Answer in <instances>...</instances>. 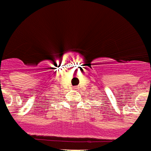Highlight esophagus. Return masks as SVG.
Here are the masks:
<instances>
[{"mask_svg": "<svg viewBox=\"0 0 151 151\" xmlns=\"http://www.w3.org/2000/svg\"><path fill=\"white\" fill-rule=\"evenodd\" d=\"M78 88V86H74V89H76V90H77Z\"/></svg>", "mask_w": 151, "mask_h": 151, "instance_id": "esophagus-1", "label": "esophagus"}]
</instances>
